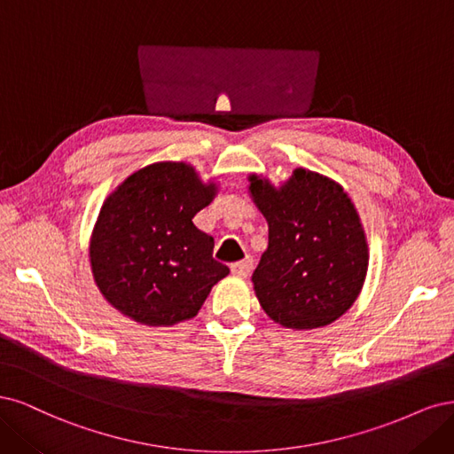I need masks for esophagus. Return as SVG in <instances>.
Returning <instances> with one entry per match:
<instances>
[{
	"mask_svg": "<svg viewBox=\"0 0 454 454\" xmlns=\"http://www.w3.org/2000/svg\"><path fill=\"white\" fill-rule=\"evenodd\" d=\"M231 273L236 275V277H247L248 273H251V270H253V260L251 258H245V260H241V262H236V264H231Z\"/></svg>",
	"mask_w": 454,
	"mask_h": 454,
	"instance_id": "34e87169",
	"label": "esophagus"
}]
</instances>
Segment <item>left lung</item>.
I'll return each instance as SVG.
<instances>
[{
	"mask_svg": "<svg viewBox=\"0 0 454 454\" xmlns=\"http://www.w3.org/2000/svg\"><path fill=\"white\" fill-rule=\"evenodd\" d=\"M247 192L268 223V248L253 273L262 309L292 330H315L345 315L360 296L370 248L345 188L305 168L273 184L251 173Z\"/></svg>",
	"mask_w": 454,
	"mask_h": 454,
	"instance_id": "left-lung-1",
	"label": "left lung"
}]
</instances>
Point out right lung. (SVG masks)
Returning <instances> with one entry per match:
<instances>
[{"instance_id": "1", "label": "right lung", "mask_w": 454, "mask_h": 454, "mask_svg": "<svg viewBox=\"0 0 454 454\" xmlns=\"http://www.w3.org/2000/svg\"><path fill=\"white\" fill-rule=\"evenodd\" d=\"M221 183L188 162H154L131 173L106 198L89 258L94 283L121 315L145 326L194 318L230 270L213 260L215 241L192 218Z\"/></svg>"}]
</instances>
